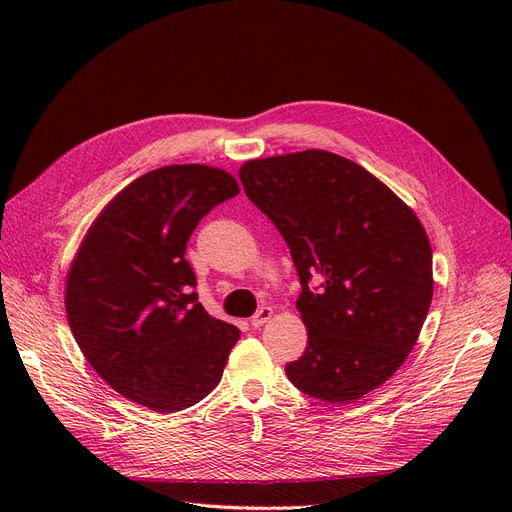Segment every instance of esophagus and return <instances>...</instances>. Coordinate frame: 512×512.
<instances>
[{
	"label": "esophagus",
	"mask_w": 512,
	"mask_h": 512,
	"mask_svg": "<svg viewBox=\"0 0 512 512\" xmlns=\"http://www.w3.org/2000/svg\"><path fill=\"white\" fill-rule=\"evenodd\" d=\"M274 315V311H272V307H261L253 317H251V326L253 328H261L265 321H270V317Z\"/></svg>",
	"instance_id": "34e87169"
}]
</instances>
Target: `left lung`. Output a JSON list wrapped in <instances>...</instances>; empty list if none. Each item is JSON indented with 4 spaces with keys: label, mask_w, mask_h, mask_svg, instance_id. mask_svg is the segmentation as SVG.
<instances>
[{
    "label": "left lung",
    "mask_w": 512,
    "mask_h": 512,
    "mask_svg": "<svg viewBox=\"0 0 512 512\" xmlns=\"http://www.w3.org/2000/svg\"><path fill=\"white\" fill-rule=\"evenodd\" d=\"M238 176L284 236L303 288L309 340L288 380L340 405L384 384L413 351L434 294L417 215L355 161L319 149L253 159Z\"/></svg>",
    "instance_id": "1"
}]
</instances>
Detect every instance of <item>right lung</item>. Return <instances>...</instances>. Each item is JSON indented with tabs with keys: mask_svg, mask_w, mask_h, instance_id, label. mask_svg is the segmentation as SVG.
<instances>
[{
	"mask_svg": "<svg viewBox=\"0 0 512 512\" xmlns=\"http://www.w3.org/2000/svg\"><path fill=\"white\" fill-rule=\"evenodd\" d=\"M236 180L209 166H166L130 182L80 245L66 280L68 324L91 367L155 413L205 398L240 332L213 319L184 259L186 242Z\"/></svg>",
	"mask_w": 512,
	"mask_h": 512,
	"instance_id": "add662e5",
	"label": "right lung"
}]
</instances>
